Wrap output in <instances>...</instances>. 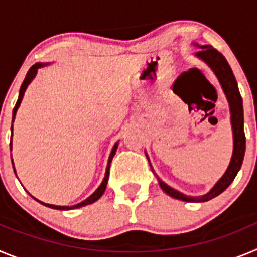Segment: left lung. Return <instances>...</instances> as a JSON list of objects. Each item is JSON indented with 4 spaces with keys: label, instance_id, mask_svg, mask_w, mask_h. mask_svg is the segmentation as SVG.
<instances>
[{
    "label": "left lung",
    "instance_id": "1",
    "mask_svg": "<svg viewBox=\"0 0 257 257\" xmlns=\"http://www.w3.org/2000/svg\"><path fill=\"white\" fill-rule=\"evenodd\" d=\"M193 45L199 50V51L196 52V56L201 59L202 61H205L206 64L212 69L213 73L216 74L220 85L222 87V91H224L226 99H228L229 108H230L231 130H233V154H231V160L225 174L222 175L221 179L213 185L210 192L206 193L205 196L190 197L187 196V194H183L179 190L174 189V188L169 187L166 183H163L157 175L156 176L163 192L167 193L172 198L180 199V201L184 202H206L221 194L230 185L231 181L234 180L238 171L240 170L242 162H243L244 152H246V136H244L243 128V103H242V96H240L239 90H238L237 81H235V77L233 74V70H231L230 65L228 64L226 59L222 56L221 52L215 50L210 45ZM149 165H151V161H149Z\"/></svg>",
    "mask_w": 257,
    "mask_h": 257
}]
</instances>
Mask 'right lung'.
I'll return each mask as SVG.
<instances>
[{
  "mask_svg": "<svg viewBox=\"0 0 257 257\" xmlns=\"http://www.w3.org/2000/svg\"><path fill=\"white\" fill-rule=\"evenodd\" d=\"M47 64H49V63H46V64H42V63H36V64L32 65L31 69L28 70V73H27L26 78H24V81H23L22 86H20L19 97H18L17 104H15V106H14L13 122H14V118H15V114H17L18 108H19L20 103H22V99H23V96H24V92H26V90H27V87H28L29 83L32 82V79L35 78L36 74H37L38 68H42V67H45V65H47ZM11 131H13V126H11ZM11 138H13V135H11ZM117 147H118V143H115L114 147H113V149H112V152H110V156H109L108 166H106V171H105V176H104V180H103V183L100 184V187L97 188V189L95 190L94 193H92L91 196L88 197V198H86L85 201L81 202V203H78V205H74V206H55V205H49V203H44V202H41V201H38V199H36L35 197H33V198H35L37 202H40L41 205H44V206H46V207H50V208H54V210H73V208L83 207V206L91 205V203L96 202L97 199H99L101 196H103V193L105 192L106 183H108V178H109V169H110V162H112L113 157H114L115 151H117ZM10 151H11V143H10ZM13 166H14V163H13ZM14 171H15V170H14ZM15 174H17V172H15Z\"/></svg>",
  "mask_w": 257,
  "mask_h": 257,
  "instance_id": "add662e5",
  "label": "right lung"
}]
</instances>
